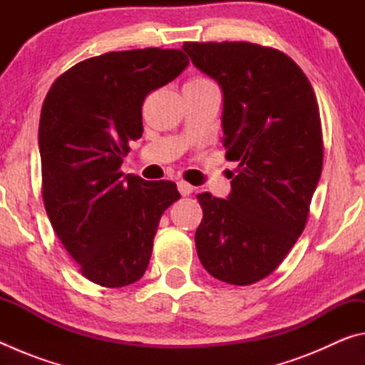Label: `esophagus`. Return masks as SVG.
I'll return each mask as SVG.
<instances>
[{
    "label": "esophagus",
    "instance_id": "34e87169",
    "mask_svg": "<svg viewBox=\"0 0 365 365\" xmlns=\"http://www.w3.org/2000/svg\"><path fill=\"white\" fill-rule=\"evenodd\" d=\"M177 187H178V191H180V195L182 196H188V195H191L193 193V187H191V185L188 183V182H185V180H180L177 183Z\"/></svg>",
    "mask_w": 365,
    "mask_h": 365
}]
</instances>
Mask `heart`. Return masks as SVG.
Instances as JSON below:
<instances>
[{
  "label": "heart",
  "mask_w": 365,
  "mask_h": 365,
  "mask_svg": "<svg viewBox=\"0 0 365 365\" xmlns=\"http://www.w3.org/2000/svg\"><path fill=\"white\" fill-rule=\"evenodd\" d=\"M191 82H193V83H205V82H209V80H206V78H201V77H197V78H193V80H191Z\"/></svg>",
  "instance_id": "obj_1"
}]
</instances>
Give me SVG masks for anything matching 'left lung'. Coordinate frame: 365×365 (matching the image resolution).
<instances>
[{"label":"left lung","mask_w":365,"mask_h":365,"mask_svg":"<svg viewBox=\"0 0 365 365\" xmlns=\"http://www.w3.org/2000/svg\"><path fill=\"white\" fill-rule=\"evenodd\" d=\"M191 63L222 88L225 158L238 160L227 200L197 195V257L232 285L270 275L304 230L322 174L319 104L304 72L279 49L187 41Z\"/></svg>","instance_id":"8db88e82"}]
</instances>
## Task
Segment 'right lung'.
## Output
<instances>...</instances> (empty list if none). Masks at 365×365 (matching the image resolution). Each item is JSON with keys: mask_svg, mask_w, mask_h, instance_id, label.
Masks as SVG:
<instances>
[{"mask_svg": "<svg viewBox=\"0 0 365 365\" xmlns=\"http://www.w3.org/2000/svg\"><path fill=\"white\" fill-rule=\"evenodd\" d=\"M188 64L180 49L106 53L64 72L43 103V202L61 243L98 285L120 288L143 277L160 215L180 197L174 182L119 169L128 141L143 133L146 95Z\"/></svg>", "mask_w": 365, "mask_h": 365, "instance_id": "add662e5", "label": "right lung"}]
</instances>
